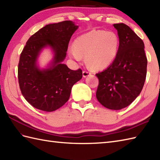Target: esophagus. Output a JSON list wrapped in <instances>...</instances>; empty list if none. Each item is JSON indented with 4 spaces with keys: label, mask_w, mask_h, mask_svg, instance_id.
<instances>
[{
    "label": "esophagus",
    "mask_w": 160,
    "mask_h": 160,
    "mask_svg": "<svg viewBox=\"0 0 160 160\" xmlns=\"http://www.w3.org/2000/svg\"><path fill=\"white\" fill-rule=\"evenodd\" d=\"M90 75H91V72H89V71H86V70H84V71H82V76H83L84 78L89 76H90Z\"/></svg>",
    "instance_id": "esophagus-1"
}]
</instances>
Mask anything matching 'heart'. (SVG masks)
Listing matches in <instances>:
<instances>
[{
	"label": "heart",
	"instance_id": "b5f03b06",
	"mask_svg": "<svg viewBox=\"0 0 160 160\" xmlns=\"http://www.w3.org/2000/svg\"><path fill=\"white\" fill-rule=\"evenodd\" d=\"M119 43L115 33L93 30L78 37L74 41V47H70L69 52L70 56L78 61L85 56L90 69L100 70L113 62L118 55Z\"/></svg>",
	"mask_w": 160,
	"mask_h": 160
}]
</instances>
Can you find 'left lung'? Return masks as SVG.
I'll return each mask as SVG.
<instances>
[{
  "label": "left lung",
  "instance_id": "8db88e82",
  "mask_svg": "<svg viewBox=\"0 0 160 160\" xmlns=\"http://www.w3.org/2000/svg\"><path fill=\"white\" fill-rule=\"evenodd\" d=\"M118 30V55L107 69L96 73L99 84L98 102L109 109L119 110L135 100L142 90L147 76V58L144 44L124 23L114 24Z\"/></svg>",
  "mask_w": 160,
  "mask_h": 160
}]
</instances>
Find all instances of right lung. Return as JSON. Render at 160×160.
<instances>
[{"mask_svg":"<svg viewBox=\"0 0 160 160\" xmlns=\"http://www.w3.org/2000/svg\"><path fill=\"white\" fill-rule=\"evenodd\" d=\"M78 26L71 20L49 24L33 34L20 56L18 79L20 89L28 102L44 111H56L65 104L73 84L82 77V71L71 70L62 64L69 40ZM49 45L55 56L49 69L40 71L35 64L39 52Z\"/></svg>","mask_w":160,"mask_h":160,"instance_id":"right-lung-1","label":"right lung"}]
</instances>
